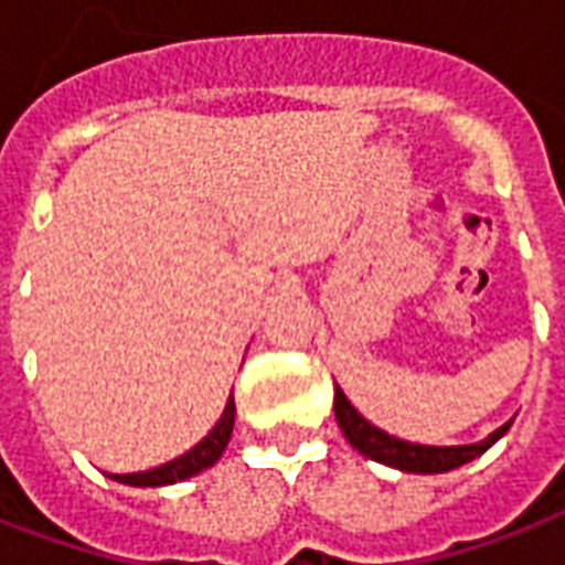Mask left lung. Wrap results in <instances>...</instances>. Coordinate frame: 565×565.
<instances>
[{
    "instance_id": "obj_1",
    "label": "left lung",
    "mask_w": 565,
    "mask_h": 565,
    "mask_svg": "<svg viewBox=\"0 0 565 565\" xmlns=\"http://www.w3.org/2000/svg\"><path fill=\"white\" fill-rule=\"evenodd\" d=\"M333 413H337V424H340L343 436L361 455L370 457V460H379L385 467L403 469V472H448V469L463 467L472 457L484 455L509 430V424H502L500 430H493L484 443H476V446L436 448L415 446V443H403V439L382 434L367 418H361L355 413V406L345 401V394L340 388H337V397H333Z\"/></svg>"
}]
</instances>
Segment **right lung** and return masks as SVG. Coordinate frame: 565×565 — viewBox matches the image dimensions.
<instances>
[{
	"instance_id": "obj_1",
	"label": "right lung",
	"mask_w": 565,
	"mask_h": 565,
	"mask_svg": "<svg viewBox=\"0 0 565 565\" xmlns=\"http://www.w3.org/2000/svg\"><path fill=\"white\" fill-rule=\"evenodd\" d=\"M232 427H234V397L225 406V413L216 422V427L210 430L201 443H198L192 451H186L183 457H177L171 463L164 467L147 469V472H131V476H110V479L122 481V484H131V488H159V484H174V481L192 479L198 472H204L207 467H213L216 460L222 457L228 439H232Z\"/></svg>"
}]
</instances>
